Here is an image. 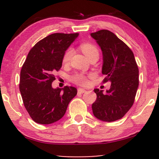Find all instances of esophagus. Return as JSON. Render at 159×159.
Instances as JSON below:
<instances>
[{
	"mask_svg": "<svg viewBox=\"0 0 159 159\" xmlns=\"http://www.w3.org/2000/svg\"><path fill=\"white\" fill-rule=\"evenodd\" d=\"M78 92L79 93H84L86 92V90H84V89H82V88H78Z\"/></svg>",
	"mask_w": 159,
	"mask_h": 159,
	"instance_id": "1",
	"label": "esophagus"
}]
</instances>
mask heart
<instances>
[{"instance_id": "1", "label": "heart", "mask_w": 159, "mask_h": 159, "mask_svg": "<svg viewBox=\"0 0 159 159\" xmlns=\"http://www.w3.org/2000/svg\"><path fill=\"white\" fill-rule=\"evenodd\" d=\"M80 48L82 52L85 54L87 58H90V57L97 55L98 56L99 52H98V48L93 44L90 43H83L80 45ZM73 51L72 48H68L64 53L63 57V62L64 63H68L70 61L71 57H72ZM71 81L74 83L77 84L78 85H86L88 83V78L87 76L84 75V74L76 73L73 75L71 77Z\"/></svg>"}]
</instances>
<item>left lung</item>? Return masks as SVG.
Returning a JSON list of instances; mask_svg holds the SVG:
<instances>
[{
    "instance_id": "obj_1",
    "label": "left lung",
    "mask_w": 159,
    "mask_h": 159,
    "mask_svg": "<svg viewBox=\"0 0 159 159\" xmlns=\"http://www.w3.org/2000/svg\"><path fill=\"white\" fill-rule=\"evenodd\" d=\"M90 36L102 52V72L106 75L103 82L111 83L105 93L94 90L97 98L92 105L93 113L102 121H116L123 117L134 102L139 84L138 65L132 51L114 33L101 30Z\"/></svg>"
}]
</instances>
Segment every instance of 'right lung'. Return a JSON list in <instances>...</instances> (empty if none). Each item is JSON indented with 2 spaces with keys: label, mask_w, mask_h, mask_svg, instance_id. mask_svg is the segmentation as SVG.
Returning <instances> with one entry per match:
<instances>
[{
  "label": "right lung",
  "mask_w": 159,
  "mask_h": 159,
  "mask_svg": "<svg viewBox=\"0 0 159 159\" xmlns=\"http://www.w3.org/2000/svg\"><path fill=\"white\" fill-rule=\"evenodd\" d=\"M78 34H51L30 49L20 73L19 90L25 108L32 120L43 125L64 116L71 100L77 94L73 87H52L54 72L62 66L66 51Z\"/></svg>",
  "instance_id": "right-lung-1"
}]
</instances>
